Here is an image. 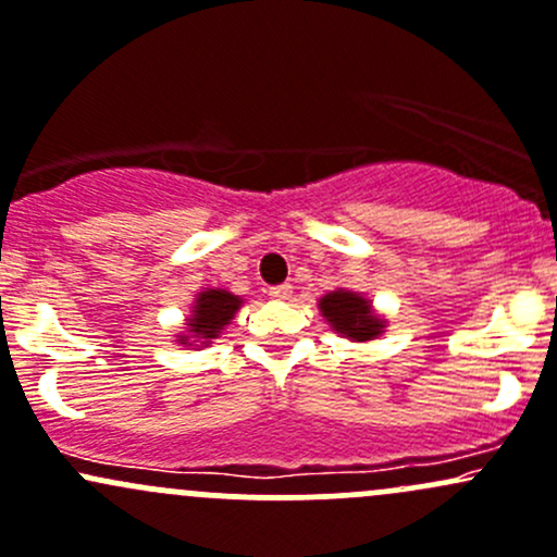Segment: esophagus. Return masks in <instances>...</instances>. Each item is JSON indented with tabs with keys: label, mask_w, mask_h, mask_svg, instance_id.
Segmentation results:
<instances>
[{
	"label": "esophagus",
	"mask_w": 557,
	"mask_h": 557,
	"mask_svg": "<svg viewBox=\"0 0 557 557\" xmlns=\"http://www.w3.org/2000/svg\"><path fill=\"white\" fill-rule=\"evenodd\" d=\"M268 295H271L273 300H289V297H292V286L289 284L271 286V289H268Z\"/></svg>",
	"instance_id": "obj_1"
}]
</instances>
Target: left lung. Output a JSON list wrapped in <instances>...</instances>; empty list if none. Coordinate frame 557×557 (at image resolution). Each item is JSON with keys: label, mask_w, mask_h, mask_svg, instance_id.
Masks as SVG:
<instances>
[{"label": "left lung", "mask_w": 557, "mask_h": 557, "mask_svg": "<svg viewBox=\"0 0 557 557\" xmlns=\"http://www.w3.org/2000/svg\"><path fill=\"white\" fill-rule=\"evenodd\" d=\"M321 315L329 321V326L343 337L352 339V343H367L382 334L385 321L372 310V302L367 297L356 295V292L337 289L329 292L319 300Z\"/></svg>", "instance_id": "1"}]
</instances>
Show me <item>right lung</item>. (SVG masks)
<instances>
[{
	"label": "right lung",
	"instance_id": "right-lung-1",
	"mask_svg": "<svg viewBox=\"0 0 557 557\" xmlns=\"http://www.w3.org/2000/svg\"><path fill=\"white\" fill-rule=\"evenodd\" d=\"M242 308V297L231 295L225 289H205L196 295L194 310L185 319V332L177 334V343L181 345H194L199 343L201 348H207L212 339H218L223 334V329L231 324V319L236 315V310Z\"/></svg>",
	"mask_w": 557,
	"mask_h": 557
}]
</instances>
